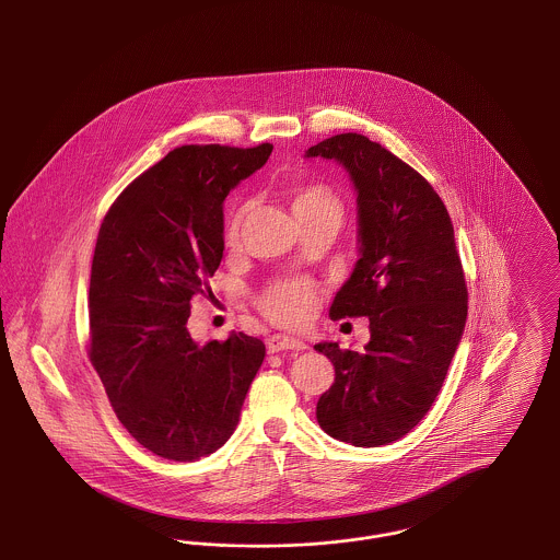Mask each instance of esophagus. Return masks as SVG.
I'll return each mask as SVG.
<instances>
[{
    "instance_id": "1",
    "label": "esophagus",
    "mask_w": 560,
    "mask_h": 560,
    "mask_svg": "<svg viewBox=\"0 0 560 560\" xmlns=\"http://www.w3.org/2000/svg\"><path fill=\"white\" fill-rule=\"evenodd\" d=\"M268 352H281V350H304L306 345L298 338H290L283 334H275L267 340Z\"/></svg>"
}]
</instances>
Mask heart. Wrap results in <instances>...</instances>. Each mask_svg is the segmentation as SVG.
Returning <instances> with one entry per match:
<instances>
[{
	"instance_id": "1",
	"label": "heart",
	"mask_w": 560,
	"mask_h": 560,
	"mask_svg": "<svg viewBox=\"0 0 560 560\" xmlns=\"http://www.w3.org/2000/svg\"><path fill=\"white\" fill-rule=\"evenodd\" d=\"M320 206H340V203L325 187H304L293 195V213L313 210ZM245 213L247 208H241L231 218L229 231H226L229 243L240 240ZM262 308L270 319L281 325H302L315 311V293L306 283H281L265 295Z\"/></svg>"
}]
</instances>
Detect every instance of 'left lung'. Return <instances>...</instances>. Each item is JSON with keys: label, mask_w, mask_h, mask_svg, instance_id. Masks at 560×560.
Returning <instances> with one entry per match:
<instances>
[{"label": "left lung", "mask_w": 560, "mask_h": 560, "mask_svg": "<svg viewBox=\"0 0 560 560\" xmlns=\"http://www.w3.org/2000/svg\"><path fill=\"white\" fill-rule=\"evenodd\" d=\"M304 158L334 161L357 192L359 260L329 317H368L372 331L363 350L315 345L336 372L317 422L354 447L388 445L427 416L466 327L452 218L413 167L368 136H331Z\"/></svg>", "instance_id": "obj_1"}]
</instances>
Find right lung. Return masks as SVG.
Returning a JSON list of instances; mask_svg holds the SVG:
<instances>
[{"instance_id": "right-lung-1", "label": "right lung", "mask_w": 560, "mask_h": 560, "mask_svg": "<svg viewBox=\"0 0 560 560\" xmlns=\"http://www.w3.org/2000/svg\"><path fill=\"white\" fill-rule=\"evenodd\" d=\"M272 144L180 147L110 206L92 260L90 359L113 411L149 452L190 462L240 422L267 348L231 334L199 345L190 298L208 293L224 252V199L260 170Z\"/></svg>"}]
</instances>
